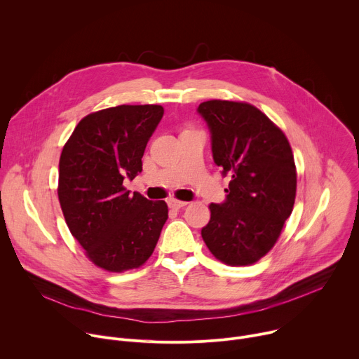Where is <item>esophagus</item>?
I'll list each match as a JSON object with an SVG mask.
<instances>
[{
  "mask_svg": "<svg viewBox=\"0 0 359 359\" xmlns=\"http://www.w3.org/2000/svg\"><path fill=\"white\" fill-rule=\"evenodd\" d=\"M168 204H169V208H170V209H173V210H179V209H182V208L187 206V201H180V200H176V198H170V200L168 201Z\"/></svg>",
  "mask_w": 359,
  "mask_h": 359,
  "instance_id": "esophagus-1",
  "label": "esophagus"
}]
</instances>
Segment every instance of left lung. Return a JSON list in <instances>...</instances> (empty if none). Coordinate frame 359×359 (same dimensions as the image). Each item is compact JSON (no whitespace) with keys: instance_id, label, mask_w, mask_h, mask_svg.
I'll return each mask as SVG.
<instances>
[{"instance_id":"8db88e82","label":"left lung","mask_w":359,"mask_h":359,"mask_svg":"<svg viewBox=\"0 0 359 359\" xmlns=\"http://www.w3.org/2000/svg\"><path fill=\"white\" fill-rule=\"evenodd\" d=\"M212 135L213 161L231 175L226 200L210 204L201 237L229 266L259 262L276 244L295 200L297 172L285 135L245 102L208 100L197 108Z\"/></svg>"}]
</instances>
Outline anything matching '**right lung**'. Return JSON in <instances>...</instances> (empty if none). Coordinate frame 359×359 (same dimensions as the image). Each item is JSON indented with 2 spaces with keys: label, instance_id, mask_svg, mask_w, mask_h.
Masks as SVG:
<instances>
[{
  "label": "right lung",
  "instance_id": "add662e5",
  "mask_svg": "<svg viewBox=\"0 0 359 359\" xmlns=\"http://www.w3.org/2000/svg\"><path fill=\"white\" fill-rule=\"evenodd\" d=\"M161 105H121L85 116L60 159L58 197L72 236L97 267L126 271L155 250L168 204L139 193L123 180L142 172L146 144L163 118Z\"/></svg>",
  "mask_w": 359,
  "mask_h": 359
}]
</instances>
